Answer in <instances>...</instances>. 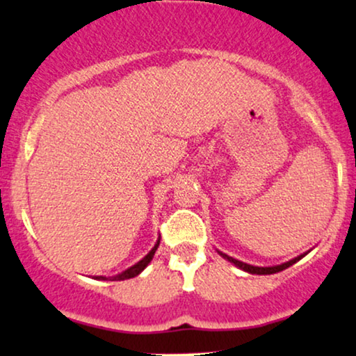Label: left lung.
Listing matches in <instances>:
<instances>
[{"instance_id":"1","label":"left lung","mask_w":356,"mask_h":356,"mask_svg":"<svg viewBox=\"0 0 356 356\" xmlns=\"http://www.w3.org/2000/svg\"><path fill=\"white\" fill-rule=\"evenodd\" d=\"M217 253L222 256V258H225L227 261H230L232 264H235L236 268H240L241 271H245V273H250V274H274V273H279V271H282V269L292 266V264H294V263H298V261L302 259L304 256L309 253V251H307V253L299 254L298 258H294V259H291V261H286V263L276 264V266H253V264L243 263V261H238L235 258H232V256L225 254V253H222V251H218V250H217Z\"/></svg>"}]
</instances>
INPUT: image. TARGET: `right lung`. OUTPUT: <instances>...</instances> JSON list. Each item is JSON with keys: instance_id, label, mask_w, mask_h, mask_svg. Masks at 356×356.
<instances>
[{"instance_id": "right-lung-1", "label": "right lung", "mask_w": 356, "mask_h": 356, "mask_svg": "<svg viewBox=\"0 0 356 356\" xmlns=\"http://www.w3.org/2000/svg\"><path fill=\"white\" fill-rule=\"evenodd\" d=\"M159 243H161V235L157 236V241H156V245L152 246V250L149 251V253H147V254L145 256V258H143L141 261H138L136 264H133L131 268L124 269L123 273L116 274V276H111V277H105V276H97L95 279H100V281H108V279H110V281H124V279H131V277H134V276H138V274H141L143 271H145V269L147 268V264L151 263L152 258H154V253H156L157 246H159Z\"/></svg>"}]
</instances>
